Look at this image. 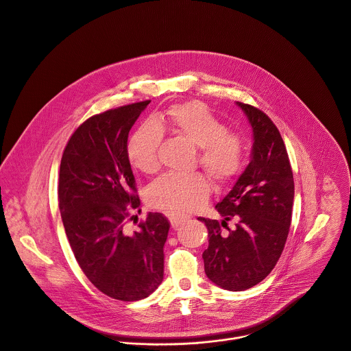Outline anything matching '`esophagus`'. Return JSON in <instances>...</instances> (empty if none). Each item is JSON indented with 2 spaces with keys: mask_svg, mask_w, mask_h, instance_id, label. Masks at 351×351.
<instances>
[{
  "mask_svg": "<svg viewBox=\"0 0 351 351\" xmlns=\"http://www.w3.org/2000/svg\"><path fill=\"white\" fill-rule=\"evenodd\" d=\"M168 217H169V221H171V226L173 229H178L182 223H184L189 219L187 215L178 214V213H171V214H168Z\"/></svg>",
  "mask_w": 351,
  "mask_h": 351,
  "instance_id": "esophagus-1",
  "label": "esophagus"
}]
</instances>
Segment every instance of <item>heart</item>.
I'll return each instance as SVG.
<instances>
[{
  "label": "heart",
  "instance_id": "1",
  "mask_svg": "<svg viewBox=\"0 0 351 351\" xmlns=\"http://www.w3.org/2000/svg\"><path fill=\"white\" fill-rule=\"evenodd\" d=\"M165 126L198 146L199 164L217 183H225L240 172L245 156L243 137L234 132H226L222 122L202 101L175 104L162 121L147 122L132 136L128 156L132 165L141 172L147 175L157 172L161 128ZM210 193L209 179L199 172L165 173L150 186L147 199L158 209L187 213L201 208Z\"/></svg>",
  "mask_w": 351,
  "mask_h": 351
}]
</instances>
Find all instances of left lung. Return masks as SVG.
<instances>
[{
	"label": "left lung",
	"mask_w": 351,
	"mask_h": 351,
	"mask_svg": "<svg viewBox=\"0 0 351 351\" xmlns=\"http://www.w3.org/2000/svg\"><path fill=\"white\" fill-rule=\"evenodd\" d=\"M252 129L251 160L208 219L205 273L217 286L243 291L265 280L283 251L294 201L293 172L277 126L261 110L236 101ZM234 225L228 226V221Z\"/></svg>",
	"instance_id": "left-lung-1"
}]
</instances>
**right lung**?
<instances>
[{"instance_id": "1", "label": "right lung", "mask_w": 351, "mask_h": 351, "mask_svg": "<svg viewBox=\"0 0 351 351\" xmlns=\"http://www.w3.org/2000/svg\"><path fill=\"white\" fill-rule=\"evenodd\" d=\"M149 103L85 121L68 142L60 168V210L74 258L101 293L121 301L146 298L164 277L168 219L147 213L138 230L125 226L130 209L141 205L128 138Z\"/></svg>"}]
</instances>
